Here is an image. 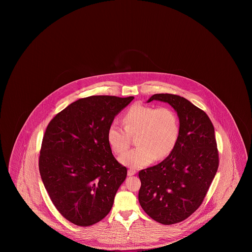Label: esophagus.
Returning a JSON list of instances; mask_svg holds the SVG:
<instances>
[{"mask_svg":"<svg viewBox=\"0 0 252 252\" xmlns=\"http://www.w3.org/2000/svg\"><path fill=\"white\" fill-rule=\"evenodd\" d=\"M135 174H136V171H135V170L129 169V170L127 171V175H128V176H130V177H131V176H134Z\"/></svg>","mask_w":252,"mask_h":252,"instance_id":"esophagus-1","label":"esophagus"}]
</instances>
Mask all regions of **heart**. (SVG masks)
Returning <instances> with one entry per match:
<instances>
[{
	"label": "heart",
	"mask_w": 252,
	"mask_h": 252,
	"mask_svg": "<svg viewBox=\"0 0 252 252\" xmlns=\"http://www.w3.org/2000/svg\"><path fill=\"white\" fill-rule=\"evenodd\" d=\"M124 127L117 123L109 125L107 141L113 153L120 155L127 150L130 136H137L136 145L119 158L122 164L140 169L157 159L169 156L180 136V122L176 112L167 107L157 108L142 104L133 105L123 117Z\"/></svg>",
	"instance_id": "heart-1"
}]
</instances>
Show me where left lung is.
<instances>
[{
	"instance_id": "obj_1",
	"label": "left lung",
	"mask_w": 252,
	"mask_h": 252,
	"mask_svg": "<svg viewBox=\"0 0 252 252\" xmlns=\"http://www.w3.org/2000/svg\"><path fill=\"white\" fill-rule=\"evenodd\" d=\"M168 103L178 113L180 136L160 163L139 172V202L157 222H181L201 205L218 168L215 127L208 115L181 96L157 94L151 101Z\"/></svg>"
}]
</instances>
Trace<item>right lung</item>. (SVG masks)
<instances>
[{
	"instance_id": "obj_1",
	"label": "right lung",
	"mask_w": 252,
	"mask_h": 252,
	"mask_svg": "<svg viewBox=\"0 0 252 252\" xmlns=\"http://www.w3.org/2000/svg\"><path fill=\"white\" fill-rule=\"evenodd\" d=\"M133 96L79 99L57 114L43 136L39 173L58 211L72 224L94 225L110 212L126 178L116 160L107 130Z\"/></svg>"
}]
</instances>
